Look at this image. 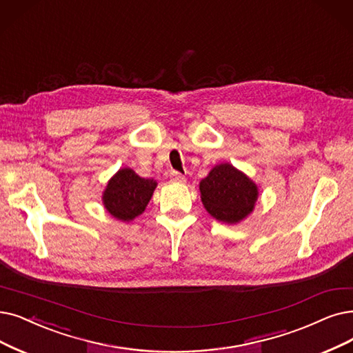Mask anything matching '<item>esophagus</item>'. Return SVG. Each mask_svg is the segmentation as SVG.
I'll use <instances>...</instances> for the list:
<instances>
[{"label":"esophagus","instance_id":"34e87169","mask_svg":"<svg viewBox=\"0 0 353 353\" xmlns=\"http://www.w3.org/2000/svg\"><path fill=\"white\" fill-rule=\"evenodd\" d=\"M171 178L175 182H185V176L182 175V174H179V172H175V171L171 174Z\"/></svg>","mask_w":353,"mask_h":353}]
</instances>
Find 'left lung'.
Instances as JSON below:
<instances>
[{
    "label": "left lung",
    "instance_id": "1",
    "mask_svg": "<svg viewBox=\"0 0 353 353\" xmlns=\"http://www.w3.org/2000/svg\"><path fill=\"white\" fill-rule=\"evenodd\" d=\"M203 205L214 219L236 224L252 213L258 187L230 163L216 165L200 182Z\"/></svg>",
    "mask_w": 353,
    "mask_h": 353
}]
</instances>
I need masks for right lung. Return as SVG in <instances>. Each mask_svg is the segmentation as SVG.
I'll return each instance as SVG.
<instances>
[{"label": "right lung", "instance_id": "obj_1", "mask_svg": "<svg viewBox=\"0 0 353 353\" xmlns=\"http://www.w3.org/2000/svg\"><path fill=\"white\" fill-rule=\"evenodd\" d=\"M157 185V181L139 176L130 168L119 169L103 192V204L114 219L132 221L143 213Z\"/></svg>", "mask_w": 353, "mask_h": 353}]
</instances>
